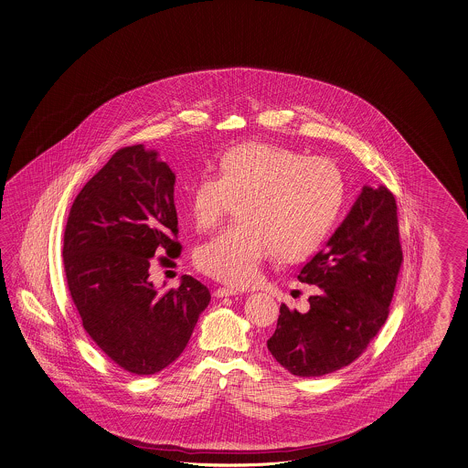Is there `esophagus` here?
<instances>
[{"label": "esophagus", "mask_w": 468, "mask_h": 468, "mask_svg": "<svg viewBox=\"0 0 468 468\" xmlns=\"http://www.w3.org/2000/svg\"><path fill=\"white\" fill-rule=\"evenodd\" d=\"M215 296L217 297H229L239 296V291L237 289H229V287H219L215 291Z\"/></svg>", "instance_id": "1"}]
</instances>
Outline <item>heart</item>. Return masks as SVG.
<instances>
[{"instance_id": "obj_1", "label": "heart", "mask_w": 468, "mask_h": 468, "mask_svg": "<svg viewBox=\"0 0 468 468\" xmlns=\"http://www.w3.org/2000/svg\"><path fill=\"white\" fill-rule=\"evenodd\" d=\"M239 201V223L197 247L196 265L235 287L255 284L272 253L292 262L314 250L338 217L342 172L324 157L247 144L229 150L219 176L205 172L189 191V215L211 229Z\"/></svg>"}]
</instances>
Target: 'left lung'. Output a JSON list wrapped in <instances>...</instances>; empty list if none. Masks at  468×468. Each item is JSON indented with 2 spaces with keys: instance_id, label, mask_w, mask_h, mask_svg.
<instances>
[{
  "instance_id": "1",
  "label": "left lung",
  "mask_w": 468,
  "mask_h": 468,
  "mask_svg": "<svg viewBox=\"0 0 468 468\" xmlns=\"http://www.w3.org/2000/svg\"><path fill=\"white\" fill-rule=\"evenodd\" d=\"M402 263L398 206L386 186H364L342 225L297 279L318 285L309 309L281 304L267 348L292 376L352 364L384 326Z\"/></svg>"
}]
</instances>
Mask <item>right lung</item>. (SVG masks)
<instances>
[{"label": "right lung", "mask_w": 468, "mask_h": 468, "mask_svg": "<svg viewBox=\"0 0 468 468\" xmlns=\"http://www.w3.org/2000/svg\"><path fill=\"white\" fill-rule=\"evenodd\" d=\"M174 186L176 174L157 150L142 144L116 150L80 189L64 231V269L84 330L137 376L157 374L183 354L211 301L191 275L171 291L149 279L155 253L181 251L172 239Z\"/></svg>", "instance_id": "1"}]
</instances>
